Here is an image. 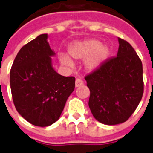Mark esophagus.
Wrapping results in <instances>:
<instances>
[{
	"instance_id": "obj_1",
	"label": "esophagus",
	"mask_w": 153,
	"mask_h": 153,
	"mask_svg": "<svg viewBox=\"0 0 153 153\" xmlns=\"http://www.w3.org/2000/svg\"><path fill=\"white\" fill-rule=\"evenodd\" d=\"M84 85V82L80 79H76V82H75V85L76 87H79V86H82V85Z\"/></svg>"
}]
</instances>
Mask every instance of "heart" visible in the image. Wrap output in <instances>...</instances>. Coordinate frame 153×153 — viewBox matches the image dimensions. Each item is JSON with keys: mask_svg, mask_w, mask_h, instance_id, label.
Returning a JSON list of instances; mask_svg holds the SVG:
<instances>
[{"mask_svg": "<svg viewBox=\"0 0 153 153\" xmlns=\"http://www.w3.org/2000/svg\"><path fill=\"white\" fill-rule=\"evenodd\" d=\"M111 53L110 46L101 44V42L95 39L82 40L71 45L68 49V55L75 60H85L84 67L88 71L99 69L107 60ZM59 59L62 65L72 68V60L65 54H59Z\"/></svg>", "mask_w": 153, "mask_h": 153, "instance_id": "1", "label": "heart"}]
</instances>
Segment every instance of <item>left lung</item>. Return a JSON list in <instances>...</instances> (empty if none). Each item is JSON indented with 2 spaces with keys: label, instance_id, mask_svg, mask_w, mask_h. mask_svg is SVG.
<instances>
[{
  "label": "left lung",
  "instance_id": "left-lung-1",
  "mask_svg": "<svg viewBox=\"0 0 153 153\" xmlns=\"http://www.w3.org/2000/svg\"><path fill=\"white\" fill-rule=\"evenodd\" d=\"M118 41L116 57L85 77L90 90L91 113L97 121L108 126L127 121L143 93L142 62L127 41L120 38Z\"/></svg>",
  "mask_w": 153,
  "mask_h": 153
}]
</instances>
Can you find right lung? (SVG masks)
<instances>
[{
    "label": "right lung",
    "instance_id": "obj_1",
    "mask_svg": "<svg viewBox=\"0 0 153 153\" xmlns=\"http://www.w3.org/2000/svg\"><path fill=\"white\" fill-rule=\"evenodd\" d=\"M48 34L37 36L17 54L10 70V82L14 105L30 124L46 127L60 117L75 88L74 76H64L52 66L56 52Z\"/></svg>",
    "mask_w": 153,
    "mask_h": 153
}]
</instances>
